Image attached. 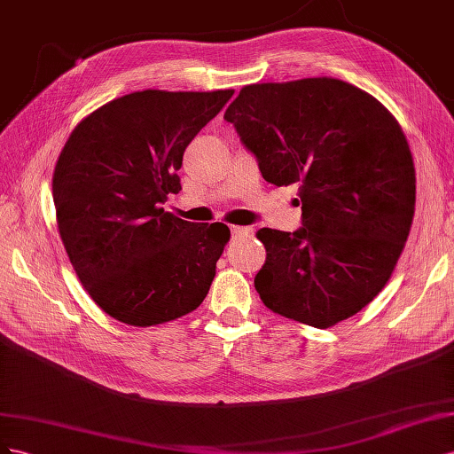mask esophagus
<instances>
[{
    "instance_id": "34e87169",
    "label": "esophagus",
    "mask_w": 454,
    "mask_h": 454,
    "mask_svg": "<svg viewBox=\"0 0 454 454\" xmlns=\"http://www.w3.org/2000/svg\"><path fill=\"white\" fill-rule=\"evenodd\" d=\"M231 236L236 239H249L254 236V228L253 226H231Z\"/></svg>"
}]
</instances>
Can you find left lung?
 Here are the masks:
<instances>
[{"label": "left lung", "mask_w": 454, "mask_h": 454, "mask_svg": "<svg viewBox=\"0 0 454 454\" xmlns=\"http://www.w3.org/2000/svg\"><path fill=\"white\" fill-rule=\"evenodd\" d=\"M224 120L276 186L299 184L302 226L258 230L262 302L317 329L352 317L390 279L414 215V165L394 115L333 77L256 83Z\"/></svg>", "instance_id": "obj_1"}]
</instances>
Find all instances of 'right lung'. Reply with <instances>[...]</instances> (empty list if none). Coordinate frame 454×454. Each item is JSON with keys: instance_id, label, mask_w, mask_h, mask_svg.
Masks as SVG:
<instances>
[{"instance_id": "right-lung-1", "label": "right lung", "mask_w": 454, "mask_h": 454, "mask_svg": "<svg viewBox=\"0 0 454 454\" xmlns=\"http://www.w3.org/2000/svg\"><path fill=\"white\" fill-rule=\"evenodd\" d=\"M234 90H138L74 129L55 167L59 231L85 291L108 316L150 327L196 309L209 293L228 226L165 213L186 146Z\"/></svg>"}]
</instances>
